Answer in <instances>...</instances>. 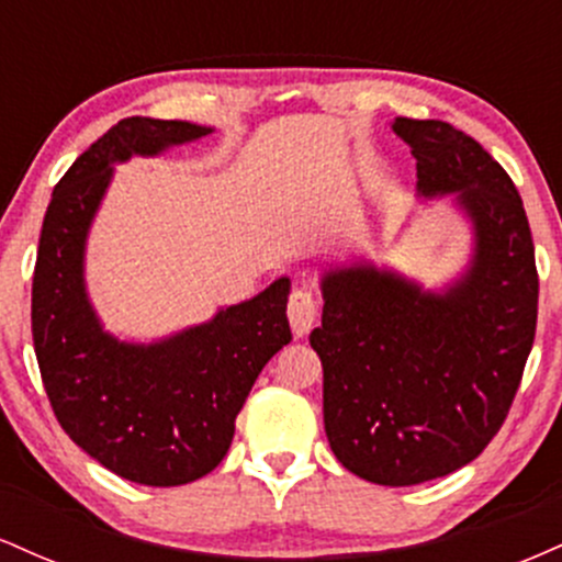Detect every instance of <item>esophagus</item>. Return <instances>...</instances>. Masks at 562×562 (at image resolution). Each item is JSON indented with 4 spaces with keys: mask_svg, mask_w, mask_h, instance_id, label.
Here are the masks:
<instances>
[{
    "mask_svg": "<svg viewBox=\"0 0 562 562\" xmlns=\"http://www.w3.org/2000/svg\"><path fill=\"white\" fill-rule=\"evenodd\" d=\"M288 319L293 327L295 338H306L312 333L314 322H317V301L306 290H293L288 301Z\"/></svg>",
    "mask_w": 562,
    "mask_h": 562,
    "instance_id": "esophagus-1",
    "label": "esophagus"
}]
</instances>
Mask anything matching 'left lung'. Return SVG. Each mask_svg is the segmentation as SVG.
I'll return each instance as SVG.
<instances>
[{
	"label": "left lung",
	"instance_id": "1",
	"mask_svg": "<svg viewBox=\"0 0 562 562\" xmlns=\"http://www.w3.org/2000/svg\"><path fill=\"white\" fill-rule=\"evenodd\" d=\"M417 158V198H449L468 261L441 285L370 261L322 269L333 454L380 486H415L468 465L505 423L537 333L539 277L524 200L486 150L443 121L393 119Z\"/></svg>",
	"mask_w": 562,
	"mask_h": 562
}]
</instances>
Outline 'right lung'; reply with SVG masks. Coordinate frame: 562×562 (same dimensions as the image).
<instances>
[{
	"label": "right lung",
	"instance_id": "1",
	"mask_svg": "<svg viewBox=\"0 0 562 562\" xmlns=\"http://www.w3.org/2000/svg\"><path fill=\"white\" fill-rule=\"evenodd\" d=\"M209 134L214 126L190 121H119L57 182L38 237L31 330L49 404L89 457L145 486H182L211 473L263 364L293 340L290 277L153 340L105 330L89 299L87 243L115 166Z\"/></svg>",
	"mask_w": 562,
	"mask_h": 562
}]
</instances>
